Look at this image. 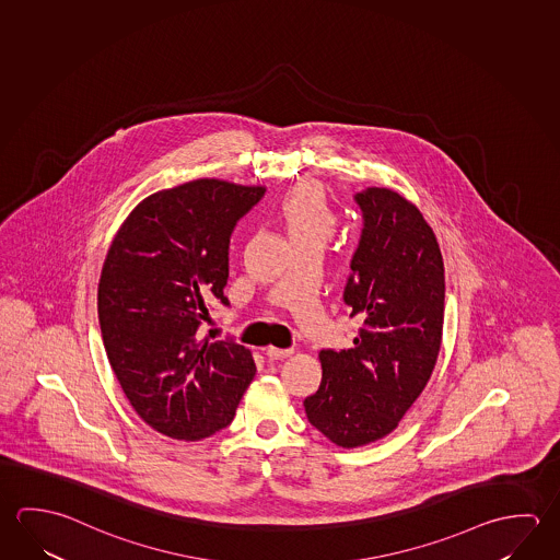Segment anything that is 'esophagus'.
<instances>
[{
    "label": "esophagus",
    "instance_id": "esophagus-1",
    "mask_svg": "<svg viewBox=\"0 0 560 560\" xmlns=\"http://www.w3.org/2000/svg\"><path fill=\"white\" fill-rule=\"evenodd\" d=\"M266 353L269 360H283V358H289V355L293 353V350H291V348H289V350H281V348H273V346H271V348H267Z\"/></svg>",
    "mask_w": 560,
    "mask_h": 560
}]
</instances>
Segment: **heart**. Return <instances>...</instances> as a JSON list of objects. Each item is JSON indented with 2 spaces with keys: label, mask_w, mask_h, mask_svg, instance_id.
<instances>
[{
  "label": "heart",
  "mask_w": 560,
  "mask_h": 560,
  "mask_svg": "<svg viewBox=\"0 0 560 560\" xmlns=\"http://www.w3.org/2000/svg\"><path fill=\"white\" fill-rule=\"evenodd\" d=\"M279 217L291 244L324 246L338 228V214L323 188L313 183L299 185L283 198Z\"/></svg>",
  "instance_id": "1"
}]
</instances>
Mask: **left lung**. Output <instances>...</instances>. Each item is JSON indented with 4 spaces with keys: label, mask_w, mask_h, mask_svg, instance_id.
<instances>
[{
    "label": "left lung",
    "mask_w": 560,
    "mask_h": 560,
    "mask_svg": "<svg viewBox=\"0 0 560 560\" xmlns=\"http://www.w3.org/2000/svg\"><path fill=\"white\" fill-rule=\"evenodd\" d=\"M360 246L343 303L360 324L352 348L323 350V382L304 399L314 429L355 448L397 429L431 380L441 352L444 264L419 208L389 188L355 195Z\"/></svg>",
    "instance_id": "8db88e82"
}]
</instances>
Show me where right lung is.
<instances>
[{
	"label": "right lung",
	"instance_id": "1",
	"mask_svg": "<svg viewBox=\"0 0 560 560\" xmlns=\"http://www.w3.org/2000/svg\"><path fill=\"white\" fill-rule=\"evenodd\" d=\"M266 187L198 178L141 200L108 249L98 318L109 365L151 429L200 441L226 429L256 375L232 338L200 336L212 304L228 306V249L237 220Z\"/></svg>",
	"mask_w": 560,
	"mask_h": 560
}]
</instances>
